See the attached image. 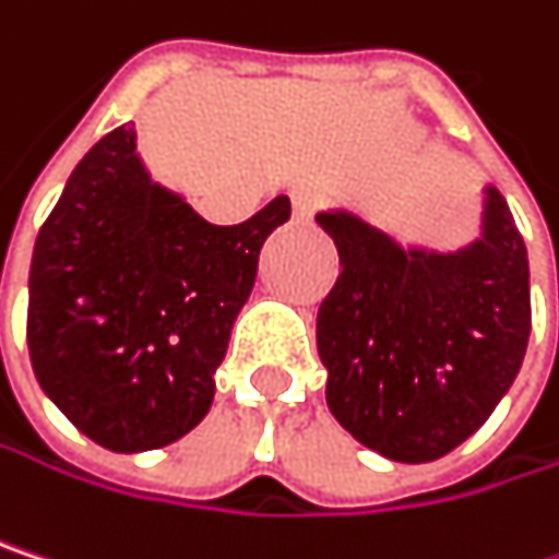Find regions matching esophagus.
<instances>
[{"mask_svg":"<svg viewBox=\"0 0 559 559\" xmlns=\"http://www.w3.org/2000/svg\"><path fill=\"white\" fill-rule=\"evenodd\" d=\"M290 201H294V221H297V224H310L313 214H317V198H313L310 191L297 188V191L290 194Z\"/></svg>","mask_w":559,"mask_h":559,"instance_id":"1","label":"esophagus"}]
</instances>
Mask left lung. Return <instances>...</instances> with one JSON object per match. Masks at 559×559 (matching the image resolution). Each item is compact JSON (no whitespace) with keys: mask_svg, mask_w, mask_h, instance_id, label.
<instances>
[{"mask_svg":"<svg viewBox=\"0 0 559 559\" xmlns=\"http://www.w3.org/2000/svg\"><path fill=\"white\" fill-rule=\"evenodd\" d=\"M483 194L480 239L457 252L406 249L348 211L317 214L342 265L317 313L326 403L342 429L390 461L454 451L522 368L528 252L506 198L492 185Z\"/></svg>","mask_w":559,"mask_h":559,"instance_id":"obj_1","label":"left lung"}]
</instances>
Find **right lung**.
I'll return each mask as SVG.
<instances>
[{
	"label": "right lung",
	"instance_id": "right-lung-1",
	"mask_svg": "<svg viewBox=\"0 0 559 559\" xmlns=\"http://www.w3.org/2000/svg\"><path fill=\"white\" fill-rule=\"evenodd\" d=\"M287 217L278 194L246 224L214 227L150 178L130 124L105 133L34 242L27 352L40 390L118 454L188 435L211 409L259 249Z\"/></svg>",
	"mask_w": 559,
	"mask_h": 559
}]
</instances>
